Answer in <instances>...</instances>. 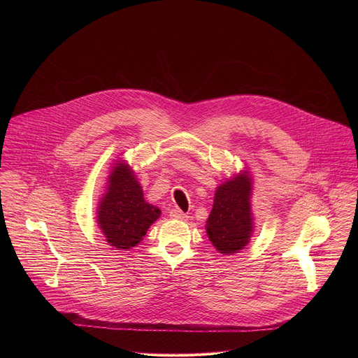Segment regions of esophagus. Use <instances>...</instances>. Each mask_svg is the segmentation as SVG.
I'll return each instance as SVG.
<instances>
[{"label":"esophagus","mask_w":358,"mask_h":358,"mask_svg":"<svg viewBox=\"0 0 358 358\" xmlns=\"http://www.w3.org/2000/svg\"><path fill=\"white\" fill-rule=\"evenodd\" d=\"M170 218L178 220V221H187L188 215L184 214V213H182L181 210H178V208H173V210L170 211Z\"/></svg>","instance_id":"1"}]
</instances>
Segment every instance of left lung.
Instances as JSON below:
<instances>
[{"label":"left lung","instance_id":"1","mask_svg":"<svg viewBox=\"0 0 358 358\" xmlns=\"http://www.w3.org/2000/svg\"><path fill=\"white\" fill-rule=\"evenodd\" d=\"M250 196L252 178L248 171L239 173L217 188L206 228L220 253L232 255L249 243L253 232Z\"/></svg>","mask_w":358,"mask_h":358}]
</instances>
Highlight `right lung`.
<instances>
[{"label": "right lung", "mask_w": 358, "mask_h": 358, "mask_svg": "<svg viewBox=\"0 0 358 358\" xmlns=\"http://www.w3.org/2000/svg\"><path fill=\"white\" fill-rule=\"evenodd\" d=\"M162 211L145 202L134 173L117 162L108 178V189L97 208V224L106 241L117 249L136 246Z\"/></svg>", "instance_id": "add662e5"}]
</instances>
